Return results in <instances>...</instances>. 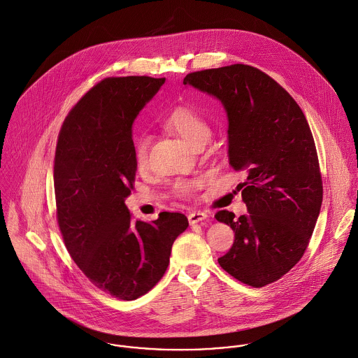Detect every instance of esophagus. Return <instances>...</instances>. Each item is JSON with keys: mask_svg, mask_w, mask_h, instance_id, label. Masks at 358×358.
Segmentation results:
<instances>
[{"mask_svg": "<svg viewBox=\"0 0 358 358\" xmlns=\"http://www.w3.org/2000/svg\"><path fill=\"white\" fill-rule=\"evenodd\" d=\"M204 220H207V214L201 213V211H194V213H191L188 215V220H189L191 224H196V223H199V222Z\"/></svg>", "mask_w": 358, "mask_h": 358, "instance_id": "obj_1", "label": "esophagus"}]
</instances>
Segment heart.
Wrapping results in <instances>:
<instances>
[{
    "label": "heart",
    "mask_w": 358,
    "mask_h": 358,
    "mask_svg": "<svg viewBox=\"0 0 358 358\" xmlns=\"http://www.w3.org/2000/svg\"><path fill=\"white\" fill-rule=\"evenodd\" d=\"M162 124L169 132L184 138L192 147L200 143H206L211 135L208 121L199 111L187 106H180L170 111L164 118ZM147 148L148 140L145 136L135 138L134 159L140 170L147 165ZM196 181H180L174 185V192L181 196H189L196 189Z\"/></svg>",
    "instance_id": "heart-1"
}]
</instances>
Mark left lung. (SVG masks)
Masks as SVG:
<instances>
[{
	"label": "left lung",
	"mask_w": 358,
	"mask_h": 358,
	"mask_svg": "<svg viewBox=\"0 0 358 358\" xmlns=\"http://www.w3.org/2000/svg\"><path fill=\"white\" fill-rule=\"evenodd\" d=\"M184 84L222 103L229 164L247 176L237 189L248 214L215 215L236 237L218 263L249 286L273 283L303 257L322 208V176L306 118L285 88L244 64L193 72Z\"/></svg>",
	"instance_id": "obj_1"
}]
</instances>
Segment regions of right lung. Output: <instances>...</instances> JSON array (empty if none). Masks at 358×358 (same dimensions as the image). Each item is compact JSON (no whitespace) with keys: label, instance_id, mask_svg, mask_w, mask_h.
<instances>
[{"label":"right lung","instance_id":"add662e5","mask_svg":"<svg viewBox=\"0 0 358 358\" xmlns=\"http://www.w3.org/2000/svg\"><path fill=\"white\" fill-rule=\"evenodd\" d=\"M165 80L98 83L68 114L57 141L55 204L65 247L98 289L127 301L159 282L173 243L189 224L180 213L134 222L125 206L138 169L132 125Z\"/></svg>","mask_w":358,"mask_h":358}]
</instances>
